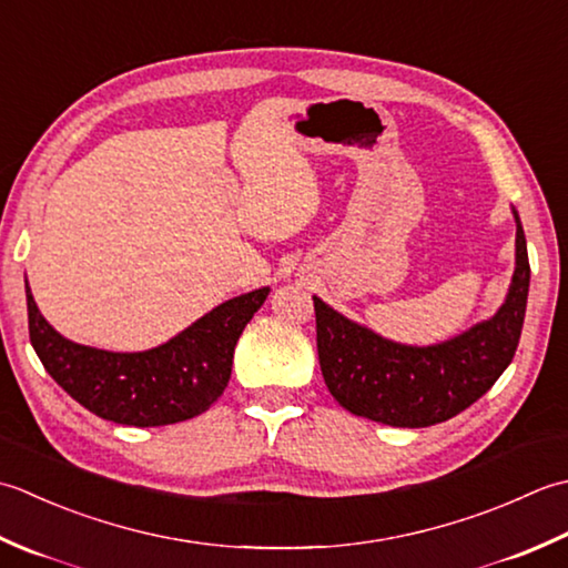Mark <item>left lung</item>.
<instances>
[{
  "label": "left lung",
  "mask_w": 568,
  "mask_h": 568,
  "mask_svg": "<svg viewBox=\"0 0 568 568\" xmlns=\"http://www.w3.org/2000/svg\"><path fill=\"white\" fill-rule=\"evenodd\" d=\"M513 215L515 274L505 304L454 338L434 345L382 338L314 296L321 373L343 409L379 424L419 429L468 409L495 385L515 357L529 294L527 240L515 207Z\"/></svg>",
  "instance_id": "left-lung-1"
}]
</instances>
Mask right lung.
<instances>
[{
    "mask_svg": "<svg viewBox=\"0 0 568 568\" xmlns=\"http://www.w3.org/2000/svg\"><path fill=\"white\" fill-rule=\"evenodd\" d=\"M24 284L29 338L45 373L100 419L142 429L193 419L223 395L240 335L270 296V286L254 288L223 301L156 348L112 353L58 333Z\"/></svg>",
    "mask_w": 568,
    "mask_h": 568,
    "instance_id": "right-lung-1",
    "label": "right lung"
}]
</instances>
